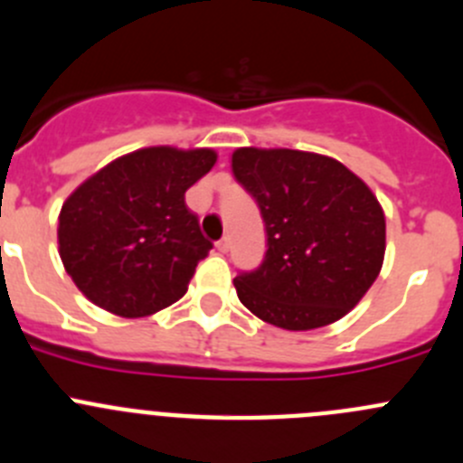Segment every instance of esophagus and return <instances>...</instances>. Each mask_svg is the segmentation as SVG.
<instances>
[{
	"mask_svg": "<svg viewBox=\"0 0 463 463\" xmlns=\"http://www.w3.org/2000/svg\"><path fill=\"white\" fill-rule=\"evenodd\" d=\"M228 249H231V240H228V237H223V240L217 241V250H219V253H226Z\"/></svg>",
	"mask_w": 463,
	"mask_h": 463,
	"instance_id": "esophagus-1",
	"label": "esophagus"
}]
</instances>
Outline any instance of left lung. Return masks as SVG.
<instances>
[{
  "label": "left lung",
  "instance_id": "left-lung-1",
  "mask_svg": "<svg viewBox=\"0 0 463 463\" xmlns=\"http://www.w3.org/2000/svg\"><path fill=\"white\" fill-rule=\"evenodd\" d=\"M232 174L267 231L262 264L235 278L241 303L285 330L345 317L383 269L387 226L373 192L335 158L294 149H237Z\"/></svg>",
  "mask_w": 463,
  "mask_h": 463
}]
</instances>
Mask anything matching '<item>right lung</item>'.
I'll return each mask as SVG.
<instances>
[{
    "instance_id": "right-lung-1",
    "label": "right lung",
    "mask_w": 463,
    "mask_h": 463,
    "mask_svg": "<svg viewBox=\"0 0 463 463\" xmlns=\"http://www.w3.org/2000/svg\"><path fill=\"white\" fill-rule=\"evenodd\" d=\"M214 163L213 149L151 146L112 160L71 192L58 217V253L94 305L137 318L185 294L213 249L185 192Z\"/></svg>"
}]
</instances>
